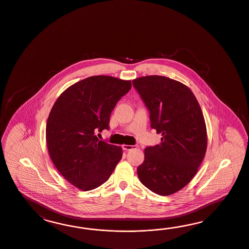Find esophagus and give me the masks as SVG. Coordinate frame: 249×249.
I'll return each mask as SVG.
<instances>
[{"instance_id": "1", "label": "esophagus", "mask_w": 249, "mask_h": 249, "mask_svg": "<svg viewBox=\"0 0 249 249\" xmlns=\"http://www.w3.org/2000/svg\"><path fill=\"white\" fill-rule=\"evenodd\" d=\"M137 147H138V146H136V145H127V144H123V145H122V148H123V150H125V151H130V150L135 149Z\"/></svg>"}]
</instances>
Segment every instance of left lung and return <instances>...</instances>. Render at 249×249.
Returning <instances> with one entry per match:
<instances>
[{
	"label": "left lung",
	"mask_w": 249,
	"mask_h": 249,
	"mask_svg": "<svg viewBox=\"0 0 249 249\" xmlns=\"http://www.w3.org/2000/svg\"><path fill=\"white\" fill-rule=\"evenodd\" d=\"M150 110L151 128L160 143L144 150L137 173L144 186L167 196L185 187L198 172L207 149L204 115L187 86L162 75L132 80Z\"/></svg>",
	"instance_id": "1"
}]
</instances>
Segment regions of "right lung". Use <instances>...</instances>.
I'll return each instance as SVG.
<instances>
[{
	"label": "right lung",
	"mask_w": 249,
	"mask_h": 249,
	"mask_svg": "<svg viewBox=\"0 0 249 249\" xmlns=\"http://www.w3.org/2000/svg\"><path fill=\"white\" fill-rule=\"evenodd\" d=\"M130 89V80L93 75L70 86L54 102L46 122L47 149L57 171L76 188H98L121 160V146L98 141L95 132L109 128L114 107Z\"/></svg>",
	"instance_id": "add662e5"
}]
</instances>
